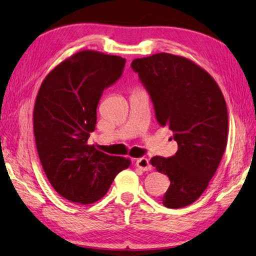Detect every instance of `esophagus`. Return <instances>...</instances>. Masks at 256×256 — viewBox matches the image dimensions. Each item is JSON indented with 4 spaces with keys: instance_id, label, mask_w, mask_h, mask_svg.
Masks as SVG:
<instances>
[{
    "instance_id": "1",
    "label": "esophagus",
    "mask_w": 256,
    "mask_h": 256,
    "mask_svg": "<svg viewBox=\"0 0 256 256\" xmlns=\"http://www.w3.org/2000/svg\"><path fill=\"white\" fill-rule=\"evenodd\" d=\"M136 164L138 168H140L144 172H149L151 170V164H149V160L146 158H138L136 159Z\"/></svg>"
}]
</instances>
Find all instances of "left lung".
I'll list each match as a JSON object with an SVG mask.
<instances>
[{
  "label": "left lung",
  "mask_w": 256,
  "mask_h": 256,
  "mask_svg": "<svg viewBox=\"0 0 256 256\" xmlns=\"http://www.w3.org/2000/svg\"><path fill=\"white\" fill-rule=\"evenodd\" d=\"M154 102L160 126L174 132L175 156L150 160L170 185L162 204L180 209L202 196L227 146L228 112L219 86L204 68L183 56L158 53L131 64Z\"/></svg>",
  "instance_id": "left-lung-1"
}]
</instances>
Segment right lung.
Returning a JSON list of instances; mask_svg holds the SVG:
<instances>
[{"label": "right lung", "instance_id": "right-lung-1", "mask_svg": "<svg viewBox=\"0 0 256 256\" xmlns=\"http://www.w3.org/2000/svg\"><path fill=\"white\" fill-rule=\"evenodd\" d=\"M125 58L86 50L56 66L38 90L34 134L42 170L60 196L90 204L105 196L131 160L88 144L104 89L122 76Z\"/></svg>", "mask_w": 256, "mask_h": 256}]
</instances>
